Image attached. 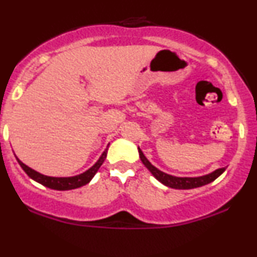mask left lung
I'll list each match as a JSON object with an SVG mask.
<instances>
[{"label": "left lung", "instance_id": "left-lung-1", "mask_svg": "<svg viewBox=\"0 0 257 257\" xmlns=\"http://www.w3.org/2000/svg\"><path fill=\"white\" fill-rule=\"evenodd\" d=\"M139 154H140L141 162L144 163V165L146 166L148 170H150L151 174L158 179L159 182H162L164 185L174 188V189H193V188L202 187V185L211 183L214 179H217L219 176L226 170V168L218 169L215 170V171H213L212 174L201 176V177H176V176L165 174V172L157 169L156 166H153L152 164L148 162V159L145 157V154L142 153L140 148H139Z\"/></svg>", "mask_w": 257, "mask_h": 257}]
</instances>
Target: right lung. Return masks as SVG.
I'll return each mask as SVG.
<instances>
[{
  "label": "right lung",
  "instance_id": "add662e5",
  "mask_svg": "<svg viewBox=\"0 0 257 257\" xmlns=\"http://www.w3.org/2000/svg\"><path fill=\"white\" fill-rule=\"evenodd\" d=\"M106 154H107V148L104 151L103 154L100 156V158L98 159V162L95 163L91 169H88L87 171H85L81 175L74 176V177H50V176L42 175L39 174V172L35 171L33 169L29 168L27 165H25V164L23 162H20L18 158L17 159L24 171L29 175V177L35 179L36 182L43 184L44 187H48L50 188V189H55V190H70V189H76V188H80L82 187V185L87 184L88 182L93 178V176L97 174V171L101 166V164L104 163L105 158H106Z\"/></svg>",
  "mask_w": 257,
  "mask_h": 257
}]
</instances>
